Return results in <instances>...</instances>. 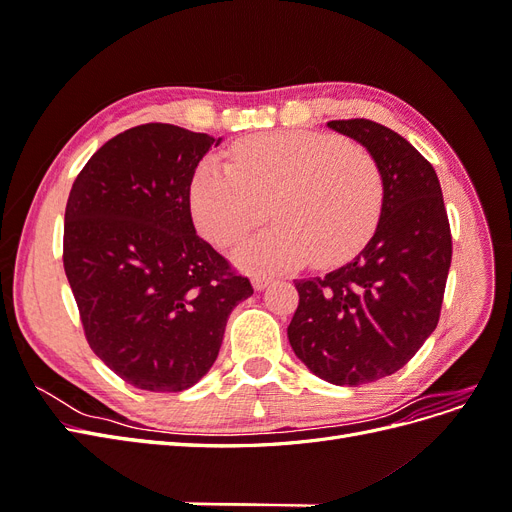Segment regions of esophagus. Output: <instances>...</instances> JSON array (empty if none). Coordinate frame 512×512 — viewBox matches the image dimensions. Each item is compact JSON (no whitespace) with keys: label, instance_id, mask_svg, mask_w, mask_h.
<instances>
[{"label":"esophagus","instance_id":"34e87169","mask_svg":"<svg viewBox=\"0 0 512 512\" xmlns=\"http://www.w3.org/2000/svg\"><path fill=\"white\" fill-rule=\"evenodd\" d=\"M252 284H254V288H256V290H262V288H267V286L271 284V277H269V275H260V273H256V275L252 277Z\"/></svg>","mask_w":512,"mask_h":512}]
</instances>
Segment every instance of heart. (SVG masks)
Masks as SVG:
<instances>
[{
  "mask_svg": "<svg viewBox=\"0 0 512 512\" xmlns=\"http://www.w3.org/2000/svg\"><path fill=\"white\" fill-rule=\"evenodd\" d=\"M382 203V170L365 147L303 130L243 138L230 166L205 160L190 185L194 222L220 247L241 243L271 205L277 222L239 252L245 265L271 271L352 258L376 232Z\"/></svg>",
  "mask_w": 512,
  "mask_h": 512,
  "instance_id": "obj_1",
  "label": "heart"
}]
</instances>
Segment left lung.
Returning a JSON list of instances; mask_svg holds the SVG:
<instances>
[{
  "label": "left lung",
  "instance_id": "8db88e82",
  "mask_svg": "<svg viewBox=\"0 0 512 512\" xmlns=\"http://www.w3.org/2000/svg\"><path fill=\"white\" fill-rule=\"evenodd\" d=\"M327 126L376 158L384 203L359 256L294 282L288 339L318 378L359 386L395 374L438 327L453 241L436 170L404 136L369 119Z\"/></svg>",
  "mask_w": 512,
  "mask_h": 512
}]
</instances>
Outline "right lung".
I'll list each match as a JSON object with an SVG mask.
<instances>
[{
	"mask_svg": "<svg viewBox=\"0 0 512 512\" xmlns=\"http://www.w3.org/2000/svg\"><path fill=\"white\" fill-rule=\"evenodd\" d=\"M222 138L145 123L104 143L74 179L64 269L87 344L136 389L179 393L218 359L247 277L196 235L190 185Z\"/></svg>",
	"mask_w": 512,
	"mask_h": 512,
	"instance_id": "add662e5",
	"label": "right lung"
}]
</instances>
